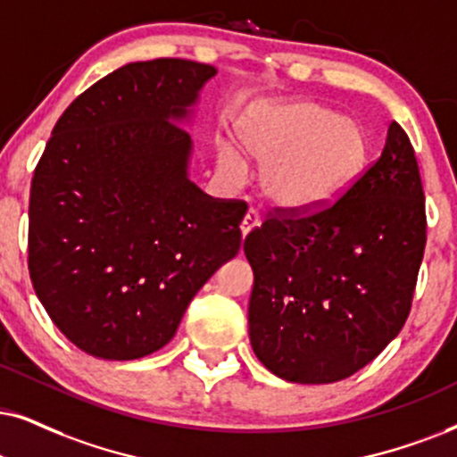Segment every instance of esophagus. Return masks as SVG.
Returning a JSON list of instances; mask_svg holds the SVG:
<instances>
[{"label": "esophagus", "instance_id": "1", "mask_svg": "<svg viewBox=\"0 0 457 457\" xmlns=\"http://www.w3.org/2000/svg\"><path fill=\"white\" fill-rule=\"evenodd\" d=\"M259 225H262V217H259V212L257 211H248L246 215H245V219H242V223H240V232H242V236H246L248 232H251V229H255V228H259Z\"/></svg>", "mask_w": 457, "mask_h": 457}]
</instances>
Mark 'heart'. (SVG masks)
<instances>
[{"label":"heart","mask_w":457,"mask_h":457,"mask_svg":"<svg viewBox=\"0 0 457 457\" xmlns=\"http://www.w3.org/2000/svg\"><path fill=\"white\" fill-rule=\"evenodd\" d=\"M236 141L263 164L262 192L288 212H316L344 198L365 175L371 158L369 132L358 120L310 99L263 101L234 124ZM219 169L238 179L245 160L221 145Z\"/></svg>","instance_id":"1"}]
</instances>
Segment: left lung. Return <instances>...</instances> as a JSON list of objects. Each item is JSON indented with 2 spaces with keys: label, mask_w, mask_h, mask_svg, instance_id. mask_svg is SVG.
Segmentation results:
<instances>
[{
  "label": "left lung",
  "mask_w": 457,
  "mask_h": 457,
  "mask_svg": "<svg viewBox=\"0 0 457 457\" xmlns=\"http://www.w3.org/2000/svg\"><path fill=\"white\" fill-rule=\"evenodd\" d=\"M426 246L424 189L405 130L325 211H278L245 240L248 337L263 367L295 384L350 378L396 337Z\"/></svg>",
  "instance_id": "obj_1"
}]
</instances>
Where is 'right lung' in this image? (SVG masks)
Listing matches in <instances>:
<instances>
[{"label": "right lung", "instance_id": "right-lung-1", "mask_svg": "<svg viewBox=\"0 0 457 457\" xmlns=\"http://www.w3.org/2000/svg\"><path fill=\"white\" fill-rule=\"evenodd\" d=\"M217 69L129 62L75 99L31 181L29 274L86 354L135 361L177 333L189 302L240 251L245 202L189 179V122Z\"/></svg>", "mask_w": 457, "mask_h": 457}]
</instances>
